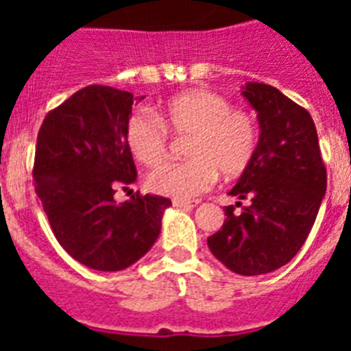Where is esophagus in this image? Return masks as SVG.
I'll return each mask as SVG.
<instances>
[{"label":"esophagus","instance_id":"34e87169","mask_svg":"<svg viewBox=\"0 0 351 351\" xmlns=\"http://www.w3.org/2000/svg\"><path fill=\"white\" fill-rule=\"evenodd\" d=\"M200 204V200H173V206L181 207V209H193Z\"/></svg>","mask_w":351,"mask_h":351}]
</instances>
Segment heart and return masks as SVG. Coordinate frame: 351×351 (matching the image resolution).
<instances>
[{"instance_id":"1","label":"heart","mask_w":351,"mask_h":351,"mask_svg":"<svg viewBox=\"0 0 351 351\" xmlns=\"http://www.w3.org/2000/svg\"><path fill=\"white\" fill-rule=\"evenodd\" d=\"M188 137L190 156L167 163L149 176L154 193L188 200L223 178L243 176L258 147V126L253 114L232 107V101L209 89H188L158 107L156 117L135 112L126 123V145L138 163L156 167L169 153V133Z\"/></svg>"}]
</instances>
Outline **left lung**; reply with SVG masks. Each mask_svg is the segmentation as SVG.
Returning <instances> with one entry per match:
<instances>
[{
  "instance_id": "1",
  "label": "left lung",
  "mask_w": 351,
  "mask_h": 351,
  "mask_svg": "<svg viewBox=\"0 0 351 351\" xmlns=\"http://www.w3.org/2000/svg\"><path fill=\"white\" fill-rule=\"evenodd\" d=\"M243 96L258 112L260 138L253 163L228 195L250 204L241 213L226 206L221 230L207 246L232 272L258 276L287 265L304 246L327 190V169L306 108L269 84L247 82Z\"/></svg>"
}]
</instances>
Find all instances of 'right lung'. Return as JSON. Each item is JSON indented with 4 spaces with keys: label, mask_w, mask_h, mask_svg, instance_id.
Returning <instances> with one entry per match:
<instances>
[{
    "label": "right lung",
    "mask_w": 351,
    "mask_h": 351,
    "mask_svg": "<svg viewBox=\"0 0 351 351\" xmlns=\"http://www.w3.org/2000/svg\"><path fill=\"white\" fill-rule=\"evenodd\" d=\"M142 100V98H141ZM133 95L93 84L45 116L36 137V195L58 243L95 271H123L147 253L172 206L158 195H114L137 179L126 145Z\"/></svg>",
    "instance_id": "right-lung-1"
}]
</instances>
